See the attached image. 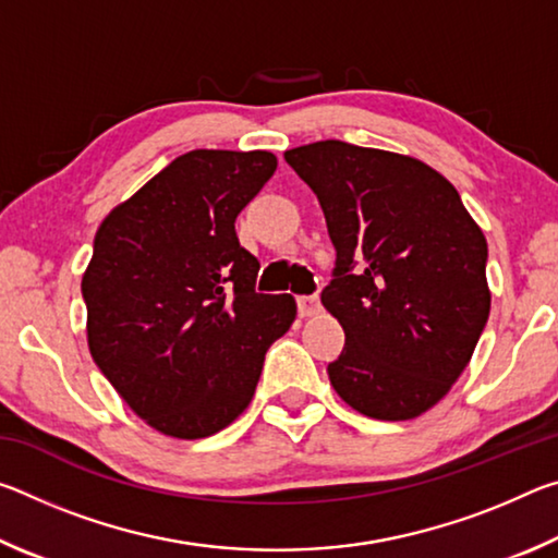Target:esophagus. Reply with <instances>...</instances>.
<instances>
[{"instance_id":"1","label":"esophagus","mask_w":558,"mask_h":558,"mask_svg":"<svg viewBox=\"0 0 558 558\" xmlns=\"http://www.w3.org/2000/svg\"><path fill=\"white\" fill-rule=\"evenodd\" d=\"M298 310H300V317H315L319 315L323 305H319L317 295H302L298 298Z\"/></svg>"}]
</instances>
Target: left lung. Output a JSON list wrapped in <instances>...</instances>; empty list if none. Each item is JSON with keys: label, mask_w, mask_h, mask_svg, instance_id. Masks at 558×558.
Here are the masks:
<instances>
[{"label": "left lung", "mask_w": 558, "mask_h": 558, "mask_svg": "<svg viewBox=\"0 0 558 558\" xmlns=\"http://www.w3.org/2000/svg\"><path fill=\"white\" fill-rule=\"evenodd\" d=\"M286 162L317 194L337 251L323 290L347 337L327 366L335 391L376 421L426 413L487 325L483 229L415 157L323 140L288 149Z\"/></svg>", "instance_id": "obj_1"}]
</instances>
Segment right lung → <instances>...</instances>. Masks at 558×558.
<instances>
[{
    "instance_id": "1",
    "label": "right lung",
    "mask_w": 558,
    "mask_h": 558,
    "mask_svg": "<svg viewBox=\"0 0 558 558\" xmlns=\"http://www.w3.org/2000/svg\"><path fill=\"white\" fill-rule=\"evenodd\" d=\"M266 149H192L118 204L83 272L88 349L122 401L169 438L219 433L251 403L292 295L256 292L235 216L276 172Z\"/></svg>"
}]
</instances>
